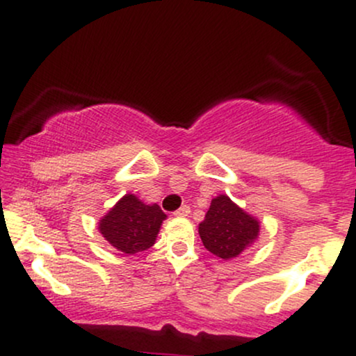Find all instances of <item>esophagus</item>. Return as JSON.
<instances>
[{"instance_id": "1", "label": "esophagus", "mask_w": 356, "mask_h": 356, "mask_svg": "<svg viewBox=\"0 0 356 356\" xmlns=\"http://www.w3.org/2000/svg\"><path fill=\"white\" fill-rule=\"evenodd\" d=\"M174 214L177 216V218H187V216L191 214V207H189V206H182L181 209H179V211H175Z\"/></svg>"}]
</instances>
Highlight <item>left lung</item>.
<instances>
[{"label":"left lung","instance_id":"left-lung-1","mask_svg":"<svg viewBox=\"0 0 356 356\" xmlns=\"http://www.w3.org/2000/svg\"><path fill=\"white\" fill-rule=\"evenodd\" d=\"M259 229V219L232 202L226 194H219L212 199L206 218L199 224V236L207 251L229 261L256 243Z\"/></svg>","mask_w":356,"mask_h":356}]
</instances>
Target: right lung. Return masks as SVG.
<instances>
[{
	"label": "right lung",
	"mask_w": 356,
	"mask_h": 356,
	"mask_svg": "<svg viewBox=\"0 0 356 356\" xmlns=\"http://www.w3.org/2000/svg\"><path fill=\"white\" fill-rule=\"evenodd\" d=\"M165 218L159 204H147L137 195L125 194L100 219L99 231L124 254H137L154 246Z\"/></svg>",
	"instance_id": "1"
}]
</instances>
